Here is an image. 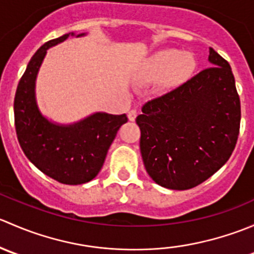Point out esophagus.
Returning a JSON list of instances; mask_svg holds the SVG:
<instances>
[{
    "mask_svg": "<svg viewBox=\"0 0 254 254\" xmlns=\"http://www.w3.org/2000/svg\"><path fill=\"white\" fill-rule=\"evenodd\" d=\"M136 115H137V112L135 111V109H131V111L127 113V118H129L130 122H134V120L136 119Z\"/></svg>",
    "mask_w": 254,
    "mask_h": 254,
    "instance_id": "obj_1",
    "label": "esophagus"
}]
</instances>
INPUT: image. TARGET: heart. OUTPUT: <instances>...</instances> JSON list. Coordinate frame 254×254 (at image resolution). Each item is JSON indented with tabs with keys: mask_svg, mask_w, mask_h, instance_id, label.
I'll return each instance as SVG.
<instances>
[{
	"mask_svg": "<svg viewBox=\"0 0 254 254\" xmlns=\"http://www.w3.org/2000/svg\"><path fill=\"white\" fill-rule=\"evenodd\" d=\"M191 54H181L175 49H166L151 56L146 66L145 77L148 81L163 77L165 86H173L188 78L195 68Z\"/></svg>",
	"mask_w": 254,
	"mask_h": 254,
	"instance_id": "heart-1",
	"label": "heart"
}]
</instances>
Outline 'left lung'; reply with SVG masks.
I'll use <instances>...</instances> for the list:
<instances>
[{
  "label": "left lung",
  "mask_w": 254,
  "mask_h": 254,
  "mask_svg": "<svg viewBox=\"0 0 254 254\" xmlns=\"http://www.w3.org/2000/svg\"><path fill=\"white\" fill-rule=\"evenodd\" d=\"M212 66L150 99L136 117L146 172L175 190L194 188L219 171L240 134L241 103L230 64L210 48Z\"/></svg>",
  "instance_id": "left-lung-1"
}]
</instances>
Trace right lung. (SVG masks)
Segmentation results:
<instances>
[{
	"label": "right lung",
	"instance_id": "add662e5",
	"mask_svg": "<svg viewBox=\"0 0 254 254\" xmlns=\"http://www.w3.org/2000/svg\"><path fill=\"white\" fill-rule=\"evenodd\" d=\"M68 35L49 40L38 49L19 79L13 107L18 142L28 160L50 178L76 186L98 175L118 130L127 122V117L96 113L76 124L56 125L40 114L34 94L38 70L48 49L66 40Z\"/></svg>",
	"mask_w": 254,
	"mask_h": 254
}]
</instances>
